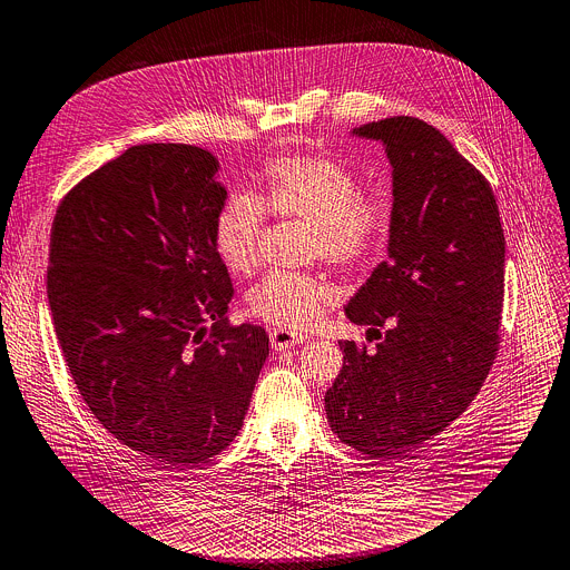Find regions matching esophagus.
Returning a JSON list of instances; mask_svg holds the SVG:
<instances>
[{
  "mask_svg": "<svg viewBox=\"0 0 570 570\" xmlns=\"http://www.w3.org/2000/svg\"><path fill=\"white\" fill-rule=\"evenodd\" d=\"M304 341H306V336H302L297 332H288V330H273L271 332V343L279 352L282 350H291V347H295V345H299Z\"/></svg>",
  "mask_w": 570,
  "mask_h": 570,
  "instance_id": "esophagus-1",
  "label": "esophagus"
}]
</instances>
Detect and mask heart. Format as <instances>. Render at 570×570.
<instances>
[{
    "label": "heart",
    "instance_id": "obj_1",
    "mask_svg": "<svg viewBox=\"0 0 570 570\" xmlns=\"http://www.w3.org/2000/svg\"><path fill=\"white\" fill-rule=\"evenodd\" d=\"M266 212L302 218L308 254L338 266H354L380 249L391 212L384 197L361 193L358 177L327 157H282L258 175V193H232L214 220V247L234 275H252L262 256ZM334 299V286L308 273L275 271L249 295V312L279 330L314 325Z\"/></svg>",
    "mask_w": 570,
    "mask_h": 570
}]
</instances>
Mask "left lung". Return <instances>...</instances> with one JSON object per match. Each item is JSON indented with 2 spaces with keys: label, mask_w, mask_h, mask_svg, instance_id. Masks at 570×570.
<instances>
[{
  "label": "left lung",
  "mask_w": 570,
  "mask_h": 570,
  "mask_svg": "<svg viewBox=\"0 0 570 570\" xmlns=\"http://www.w3.org/2000/svg\"><path fill=\"white\" fill-rule=\"evenodd\" d=\"M350 136L382 142L391 164L389 256L345 304L375 350L338 341L325 411L354 450L409 456L469 409L493 366L504 234L489 181L432 125L395 116Z\"/></svg>",
  "instance_id": "left-lung-1"
}]
</instances>
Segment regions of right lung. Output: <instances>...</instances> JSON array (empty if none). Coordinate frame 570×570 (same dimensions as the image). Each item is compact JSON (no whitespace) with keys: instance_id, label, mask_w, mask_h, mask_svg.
I'll return each mask as SVG.
<instances>
[{"instance_id":"obj_1","label":"right lung","mask_w":570,"mask_h":570,"mask_svg":"<svg viewBox=\"0 0 570 570\" xmlns=\"http://www.w3.org/2000/svg\"><path fill=\"white\" fill-rule=\"evenodd\" d=\"M218 170L195 145H134L79 181L51 225L47 299L68 371L92 416L161 469L236 439L268 358L266 330L227 323Z\"/></svg>"}]
</instances>
